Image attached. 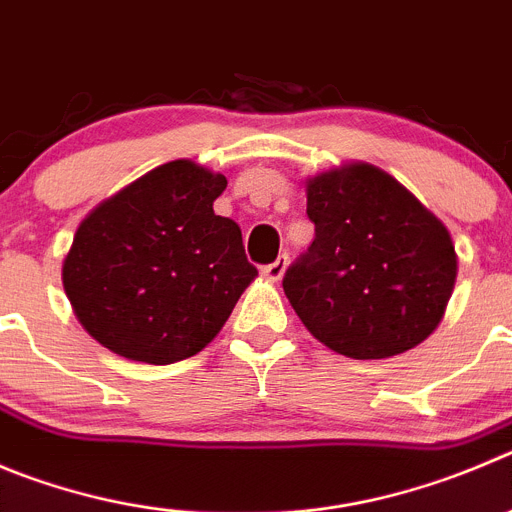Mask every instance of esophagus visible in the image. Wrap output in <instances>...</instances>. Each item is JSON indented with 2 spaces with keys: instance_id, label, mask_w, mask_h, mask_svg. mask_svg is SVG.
Here are the masks:
<instances>
[{
  "instance_id": "obj_1",
  "label": "esophagus",
  "mask_w": 512,
  "mask_h": 512,
  "mask_svg": "<svg viewBox=\"0 0 512 512\" xmlns=\"http://www.w3.org/2000/svg\"><path fill=\"white\" fill-rule=\"evenodd\" d=\"M288 252H283L280 257H275V262H270V265L262 267V275H265L267 280H280L285 275V270H288Z\"/></svg>"
}]
</instances>
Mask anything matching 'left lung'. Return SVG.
Returning a JSON list of instances; mask_svg holds the SVG:
<instances>
[{
	"label": "left lung",
	"instance_id": "obj_1",
	"mask_svg": "<svg viewBox=\"0 0 512 512\" xmlns=\"http://www.w3.org/2000/svg\"><path fill=\"white\" fill-rule=\"evenodd\" d=\"M305 194L315 240L283 278L303 326L358 361L419 346L455 288L447 227L394 176L361 161L313 176Z\"/></svg>",
	"mask_w": 512,
	"mask_h": 512
}]
</instances>
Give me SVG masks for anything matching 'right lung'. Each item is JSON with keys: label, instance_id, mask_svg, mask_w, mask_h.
Segmentation results:
<instances>
[{"label": "right lung", "instance_id": "right-lung-1", "mask_svg": "<svg viewBox=\"0 0 512 512\" xmlns=\"http://www.w3.org/2000/svg\"><path fill=\"white\" fill-rule=\"evenodd\" d=\"M224 186L222 174L194 161H169L80 222L62 285L100 346L166 366L222 331L257 275L240 224L214 214Z\"/></svg>", "mask_w": 512, "mask_h": 512}]
</instances>
